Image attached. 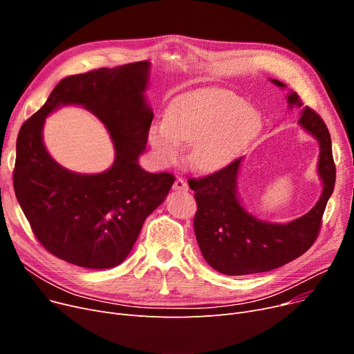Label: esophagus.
<instances>
[{
	"label": "esophagus",
	"instance_id": "obj_1",
	"mask_svg": "<svg viewBox=\"0 0 354 354\" xmlns=\"http://www.w3.org/2000/svg\"><path fill=\"white\" fill-rule=\"evenodd\" d=\"M174 189L175 191H188V183L185 182V179H182V178H176V180H175V183H174Z\"/></svg>",
	"mask_w": 354,
	"mask_h": 354
}]
</instances>
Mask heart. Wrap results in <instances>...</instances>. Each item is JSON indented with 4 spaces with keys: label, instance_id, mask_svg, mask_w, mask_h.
<instances>
[{
    "label": "heart",
    "instance_id": "b5f03b06",
    "mask_svg": "<svg viewBox=\"0 0 354 354\" xmlns=\"http://www.w3.org/2000/svg\"><path fill=\"white\" fill-rule=\"evenodd\" d=\"M259 127L255 107L231 91L205 90L174 100L166 120L149 129V142L165 165L182 156V141L192 143L191 163L202 172H215L244 151Z\"/></svg>",
    "mask_w": 354,
    "mask_h": 354
}]
</instances>
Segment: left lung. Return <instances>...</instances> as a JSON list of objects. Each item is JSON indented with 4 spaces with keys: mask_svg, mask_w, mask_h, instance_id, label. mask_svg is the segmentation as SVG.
I'll return each instance as SVG.
<instances>
[{
    "mask_svg": "<svg viewBox=\"0 0 354 354\" xmlns=\"http://www.w3.org/2000/svg\"><path fill=\"white\" fill-rule=\"evenodd\" d=\"M286 88V84L271 79ZM288 109L301 107L295 91L287 95ZM299 124L319 142L320 155L317 174L323 192L317 203L303 216L287 224H277L257 218L241 203L238 195V174L243 158L234 160L212 175L189 179L195 192L198 211L194 228L199 250L205 261L218 272L247 275L271 271L303 255L319 235L327 201L336 182L331 139L323 119L306 107Z\"/></svg>",
    "mask_w": 354,
    "mask_h": 354,
    "instance_id": "1",
    "label": "left lung"
}]
</instances>
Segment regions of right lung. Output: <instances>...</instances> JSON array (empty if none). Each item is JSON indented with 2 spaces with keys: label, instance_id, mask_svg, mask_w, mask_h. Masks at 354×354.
I'll return each mask as SVG.
<instances>
[{
  "label": "right lung",
  "instance_id": "add662e5",
  "mask_svg": "<svg viewBox=\"0 0 354 354\" xmlns=\"http://www.w3.org/2000/svg\"><path fill=\"white\" fill-rule=\"evenodd\" d=\"M149 71V62H138L68 76L18 133L17 201L40 244L70 264L95 270L119 266L175 182L171 174H149L139 165L153 119L145 97ZM71 104L88 109L108 129L115 160L104 173L68 171L46 152L45 118Z\"/></svg>",
  "mask_w": 354,
  "mask_h": 354
}]
</instances>
